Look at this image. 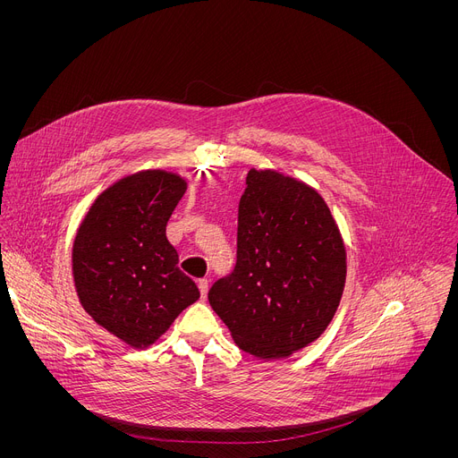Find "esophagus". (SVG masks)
Returning <instances> with one entry per match:
<instances>
[{"instance_id": "1", "label": "esophagus", "mask_w": 458, "mask_h": 458, "mask_svg": "<svg viewBox=\"0 0 458 458\" xmlns=\"http://www.w3.org/2000/svg\"><path fill=\"white\" fill-rule=\"evenodd\" d=\"M198 286H199L201 297L207 299V293H208V279H199V281H198Z\"/></svg>"}]
</instances>
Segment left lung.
<instances>
[{"label": "left lung", "instance_id": "8db88e82", "mask_svg": "<svg viewBox=\"0 0 458 458\" xmlns=\"http://www.w3.org/2000/svg\"><path fill=\"white\" fill-rule=\"evenodd\" d=\"M344 281V242L320 195L251 168L239 201L235 267L208 292L235 344L259 359L308 346L332 322Z\"/></svg>", "mask_w": 458, "mask_h": 458}]
</instances>
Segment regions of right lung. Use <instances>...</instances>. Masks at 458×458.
Listing matches in <instances>:
<instances>
[{
	"instance_id": "right-lung-1",
	"label": "right lung",
	"mask_w": 458,
	"mask_h": 458,
	"mask_svg": "<svg viewBox=\"0 0 458 458\" xmlns=\"http://www.w3.org/2000/svg\"><path fill=\"white\" fill-rule=\"evenodd\" d=\"M186 182L163 170L128 175L106 188L83 219L72 272L87 313L134 348L156 343L199 299L166 239Z\"/></svg>"
}]
</instances>
